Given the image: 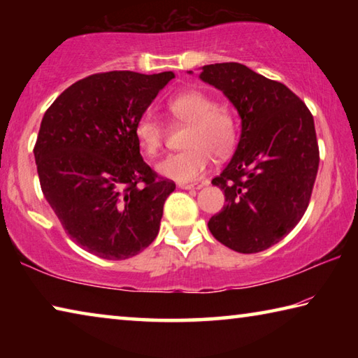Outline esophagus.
Returning <instances> with one entry per match:
<instances>
[{
  "label": "esophagus",
  "instance_id": "34e87169",
  "mask_svg": "<svg viewBox=\"0 0 358 358\" xmlns=\"http://www.w3.org/2000/svg\"><path fill=\"white\" fill-rule=\"evenodd\" d=\"M203 185L201 183H180L178 187H181V189H201Z\"/></svg>",
  "mask_w": 358,
  "mask_h": 358
}]
</instances>
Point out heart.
<instances>
[{
	"label": "heart",
	"mask_w": 358,
	"mask_h": 358,
	"mask_svg": "<svg viewBox=\"0 0 358 358\" xmlns=\"http://www.w3.org/2000/svg\"><path fill=\"white\" fill-rule=\"evenodd\" d=\"M167 110L173 118L189 124L185 137V151L167 155L157 162L161 177L187 183L197 180L207 171L211 153L216 157L227 156L235 143V124L230 115L216 107L208 94L199 90H187L175 94L167 102ZM134 134L145 153L153 156L162 143V126L153 113L138 117Z\"/></svg>",
	"instance_id": "1"
}]
</instances>
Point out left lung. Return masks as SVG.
<instances>
[{
    "instance_id": "obj_1",
    "label": "left lung",
    "mask_w": 358,
    "mask_h": 358,
    "mask_svg": "<svg viewBox=\"0 0 358 358\" xmlns=\"http://www.w3.org/2000/svg\"><path fill=\"white\" fill-rule=\"evenodd\" d=\"M201 69V80L222 92L241 120L237 150L211 181L226 205L208 229L237 252L265 251L299 224L310 203L319 169L313 115L286 85L245 64Z\"/></svg>"
}]
</instances>
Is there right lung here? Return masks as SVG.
Segmentation results:
<instances>
[{"label": "right lung", "instance_id": "obj_1", "mask_svg": "<svg viewBox=\"0 0 358 358\" xmlns=\"http://www.w3.org/2000/svg\"><path fill=\"white\" fill-rule=\"evenodd\" d=\"M172 71L94 74L71 85L42 118L34 159L45 201L76 243L107 260L153 243L175 189L141 155L134 128Z\"/></svg>", "mask_w": 358, "mask_h": 358}]
</instances>
